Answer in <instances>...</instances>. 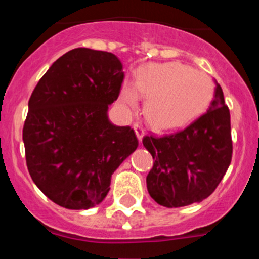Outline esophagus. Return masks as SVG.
<instances>
[{
    "label": "esophagus",
    "mask_w": 259,
    "mask_h": 259,
    "mask_svg": "<svg viewBox=\"0 0 259 259\" xmlns=\"http://www.w3.org/2000/svg\"><path fill=\"white\" fill-rule=\"evenodd\" d=\"M134 130H135V134H137L138 139H139V142H142L143 137H144V127L142 126L140 124H138V122H135L134 124Z\"/></svg>",
    "instance_id": "34e87169"
}]
</instances>
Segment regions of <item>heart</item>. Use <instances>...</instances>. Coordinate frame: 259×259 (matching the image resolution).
<instances>
[{"label": "heart", "instance_id": "heart-1", "mask_svg": "<svg viewBox=\"0 0 259 259\" xmlns=\"http://www.w3.org/2000/svg\"><path fill=\"white\" fill-rule=\"evenodd\" d=\"M135 88L146 98L145 117L160 130L178 129L193 121L208 108L214 94L209 75L177 61L142 67ZM122 98L130 105L135 104L134 88L125 86Z\"/></svg>", "mask_w": 259, "mask_h": 259}]
</instances>
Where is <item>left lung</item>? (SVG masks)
Masks as SVG:
<instances>
[{
  "label": "left lung",
  "mask_w": 259,
  "mask_h": 259,
  "mask_svg": "<svg viewBox=\"0 0 259 259\" xmlns=\"http://www.w3.org/2000/svg\"><path fill=\"white\" fill-rule=\"evenodd\" d=\"M154 159L146 177L150 197L166 208L202 202L215 190L232 160L231 114L217 83L209 109L179 132L145 135Z\"/></svg>",
  "instance_id": "1"
}]
</instances>
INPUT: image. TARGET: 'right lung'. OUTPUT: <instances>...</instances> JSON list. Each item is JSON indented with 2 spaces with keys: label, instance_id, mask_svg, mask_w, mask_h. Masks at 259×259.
<instances>
[{
  "label": "right lung",
  "instance_id": "right-lung-1",
  "mask_svg": "<svg viewBox=\"0 0 259 259\" xmlns=\"http://www.w3.org/2000/svg\"><path fill=\"white\" fill-rule=\"evenodd\" d=\"M122 80L114 54L79 48L59 57L31 94L22 130L26 164L60 207L89 209L103 202L113 173L138 148L132 127L108 119Z\"/></svg>",
  "mask_w": 259,
  "mask_h": 259
}]
</instances>
